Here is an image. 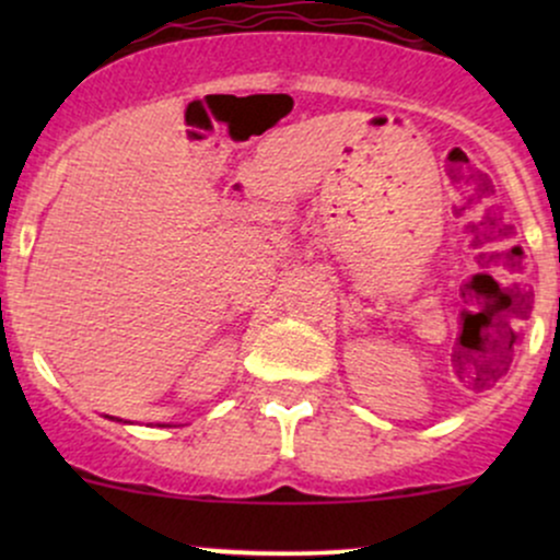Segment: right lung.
<instances>
[{
  "mask_svg": "<svg viewBox=\"0 0 560 560\" xmlns=\"http://www.w3.org/2000/svg\"><path fill=\"white\" fill-rule=\"evenodd\" d=\"M110 419H113V421H120V419H115V416H110ZM160 427H168V423H160Z\"/></svg>",
  "mask_w": 560,
  "mask_h": 560,
  "instance_id": "1",
  "label": "right lung"
}]
</instances>
